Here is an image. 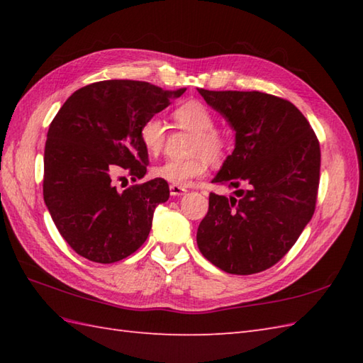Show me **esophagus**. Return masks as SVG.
I'll return each instance as SVG.
<instances>
[{"mask_svg":"<svg viewBox=\"0 0 363 363\" xmlns=\"http://www.w3.org/2000/svg\"><path fill=\"white\" fill-rule=\"evenodd\" d=\"M184 194H187V189L186 187L174 186V184H172V186H169V195H172V196H182Z\"/></svg>","mask_w":363,"mask_h":363,"instance_id":"obj_1","label":"esophagus"}]
</instances>
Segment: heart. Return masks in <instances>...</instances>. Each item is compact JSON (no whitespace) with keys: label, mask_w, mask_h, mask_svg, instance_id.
Listing matches in <instances>:
<instances>
[{"label":"heart","mask_w":363,"mask_h":363,"mask_svg":"<svg viewBox=\"0 0 363 363\" xmlns=\"http://www.w3.org/2000/svg\"><path fill=\"white\" fill-rule=\"evenodd\" d=\"M177 128L194 134L189 152L194 156L184 160H167L152 169V174L172 182L174 186H186L194 177L206 174L209 160L218 164L226 157L228 138L215 129V117L211 109L196 99L182 103L173 111ZM167 138V125L159 117H148L138 129V140L145 151L156 156L162 151Z\"/></svg>","instance_id":"obj_1"}]
</instances>
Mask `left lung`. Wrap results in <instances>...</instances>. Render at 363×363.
Instances as JSON below:
<instances>
[{
    "label": "left lung",
    "instance_id": "1",
    "mask_svg": "<svg viewBox=\"0 0 363 363\" xmlns=\"http://www.w3.org/2000/svg\"><path fill=\"white\" fill-rule=\"evenodd\" d=\"M235 130V148L212 182L238 189L211 194L196 243L229 274H254L289 252L317 203L321 152L309 121L287 99L262 91L198 89Z\"/></svg>",
    "mask_w": 363,
    "mask_h": 363
}]
</instances>
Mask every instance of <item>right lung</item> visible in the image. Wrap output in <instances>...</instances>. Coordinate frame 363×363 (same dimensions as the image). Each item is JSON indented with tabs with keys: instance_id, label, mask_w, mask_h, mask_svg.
<instances>
[{
	"instance_id": "add662e5",
	"label": "right lung",
	"mask_w": 363,
	"mask_h": 363,
	"mask_svg": "<svg viewBox=\"0 0 363 363\" xmlns=\"http://www.w3.org/2000/svg\"><path fill=\"white\" fill-rule=\"evenodd\" d=\"M186 89L111 79L76 90L51 121L45 143L43 199L64 240L91 262L113 264L148 237L154 209L169 198L164 179L123 191L113 177L146 174L148 152L138 140L142 123Z\"/></svg>"
}]
</instances>
